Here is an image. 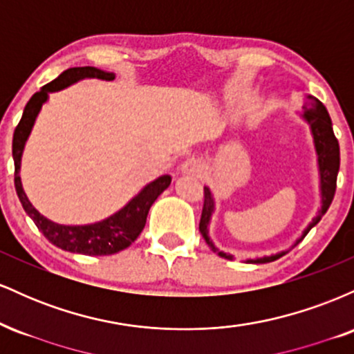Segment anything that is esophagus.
I'll return each instance as SVG.
<instances>
[{
	"label": "esophagus",
	"mask_w": 354,
	"mask_h": 354,
	"mask_svg": "<svg viewBox=\"0 0 354 354\" xmlns=\"http://www.w3.org/2000/svg\"><path fill=\"white\" fill-rule=\"evenodd\" d=\"M180 169L183 174H201L203 169H205V165L198 158H188V160L183 161Z\"/></svg>",
	"instance_id": "esophagus-1"
}]
</instances>
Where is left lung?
Instances as JSON below:
<instances>
[{
  "mask_svg": "<svg viewBox=\"0 0 354 354\" xmlns=\"http://www.w3.org/2000/svg\"><path fill=\"white\" fill-rule=\"evenodd\" d=\"M298 115L304 123H308V126H310L313 146H315V153H316V166H318L321 206L318 208V211H316V214L313 216L311 221L306 225V228L303 230V233L296 238V241L290 248H286V250L278 251V253H273V254L248 258L245 259L246 263H253V265L271 263L274 261V259L281 258V256L286 254L288 251L293 250V248L298 245V243H301V239L306 236L308 231H310L313 226L318 225L319 219L323 218V214L326 213L328 208H330L333 196H335L336 176H338V171H339V145H338V140L335 138V133H333L331 118L328 115L326 108L323 106V103L311 95L304 96V104L301 106V111H299ZM214 209H216V201H214L213 191H211L208 186H205V206H203L200 231L203 238H205V241L208 243V246L214 251V253H218L221 258L233 259V254L218 250L216 245L213 243V239L209 238V225H211V218H213L214 214Z\"/></svg>",
  "mask_w": 354,
  "mask_h": 354,
  "instance_id": "8db88e82",
  "label": "left lung"
}]
</instances>
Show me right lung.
Masks as SVG:
<instances>
[{
	"mask_svg": "<svg viewBox=\"0 0 354 354\" xmlns=\"http://www.w3.org/2000/svg\"><path fill=\"white\" fill-rule=\"evenodd\" d=\"M83 80L113 81L115 75L93 66L70 68V70L61 73L58 78L53 80L51 83L44 84L26 103L21 120L16 126L13 135L15 188L26 214L33 219L35 225L46 236L48 241L61 248V250L70 251V253L106 256L124 250V248H128L140 236V233L146 225V216H148V211L151 208V205L171 185V176L169 174H163V176L145 185L143 188L138 191V194H135L123 208L118 209L111 216L96 223H89V225H59V223H55L46 216H43L31 205V201L28 200L26 193L23 189L21 176H19L24 146H26V141L31 135V129H33L36 118L41 111L43 104L48 103V100H50V93L61 91V89L71 86V84Z\"/></svg>",
	"mask_w": 354,
	"mask_h": 354,
	"instance_id": "1",
	"label": "right lung"
}]
</instances>
